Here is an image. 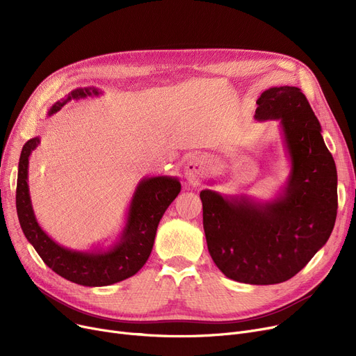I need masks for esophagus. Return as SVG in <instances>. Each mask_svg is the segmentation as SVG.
<instances>
[{
	"label": "esophagus",
	"mask_w": 356,
	"mask_h": 356,
	"mask_svg": "<svg viewBox=\"0 0 356 356\" xmlns=\"http://www.w3.org/2000/svg\"><path fill=\"white\" fill-rule=\"evenodd\" d=\"M209 168V161L204 156L193 154L188 159V163L184 165V177L189 184L197 186L202 179L207 176Z\"/></svg>",
	"instance_id": "34e87169"
}]
</instances>
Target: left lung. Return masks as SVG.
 I'll list each match as a JSON object with an SVG mask.
<instances>
[{
    "mask_svg": "<svg viewBox=\"0 0 356 356\" xmlns=\"http://www.w3.org/2000/svg\"><path fill=\"white\" fill-rule=\"evenodd\" d=\"M257 121H278L290 175L275 199L200 192L203 229L216 267L245 284H278L300 271L330 236L338 173L303 92L275 86L257 99Z\"/></svg>",
    "mask_w": 356,
    "mask_h": 356,
    "instance_id": "left-lung-1",
    "label": "left lung"
}]
</instances>
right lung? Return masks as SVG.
I'll return each instance as SVG.
<instances>
[{
    "label": "right lung",
    "instance_id": "obj_1",
    "mask_svg": "<svg viewBox=\"0 0 356 356\" xmlns=\"http://www.w3.org/2000/svg\"><path fill=\"white\" fill-rule=\"evenodd\" d=\"M101 93L93 86L73 89L66 98L51 105L47 115L56 114L72 99L98 97ZM39 144L40 138L34 137L22 149L15 204L22 229L44 264L69 282L86 287L115 284L138 273L152 254L161 216L181 189L179 179L173 176L144 177L129 202L124 229L111 247L89 251L69 250L59 245L42 229L33 211L27 183L29 159Z\"/></svg>",
    "mask_w": 356,
    "mask_h": 356
}]
</instances>
